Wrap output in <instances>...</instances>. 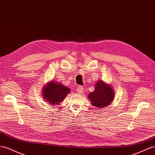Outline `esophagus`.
<instances>
[{
	"mask_svg": "<svg viewBox=\"0 0 155 155\" xmlns=\"http://www.w3.org/2000/svg\"><path fill=\"white\" fill-rule=\"evenodd\" d=\"M77 92L78 94H81L83 92V87L81 86H79L77 87Z\"/></svg>",
	"mask_w": 155,
	"mask_h": 155,
	"instance_id": "esophagus-1",
	"label": "esophagus"
}]
</instances>
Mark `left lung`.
I'll use <instances>...</instances> for the list:
<instances>
[{
  "instance_id": "obj_1",
  "label": "left lung",
  "mask_w": 155,
  "mask_h": 155,
  "mask_svg": "<svg viewBox=\"0 0 155 155\" xmlns=\"http://www.w3.org/2000/svg\"><path fill=\"white\" fill-rule=\"evenodd\" d=\"M114 92L109 85L102 81L96 83L95 90L88 95L92 104L98 108L105 107L109 105L114 98Z\"/></svg>"
}]
</instances>
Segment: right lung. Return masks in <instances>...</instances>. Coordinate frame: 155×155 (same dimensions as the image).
Returning <instances> with one entry per match:
<instances>
[{
  "mask_svg": "<svg viewBox=\"0 0 155 155\" xmlns=\"http://www.w3.org/2000/svg\"><path fill=\"white\" fill-rule=\"evenodd\" d=\"M70 92L71 90L68 87L63 86L61 83L51 81L44 87L42 95L50 104L58 105Z\"/></svg>",
  "mask_w": 155,
  "mask_h": 155,
  "instance_id": "add662e5",
  "label": "right lung"
}]
</instances>
